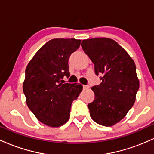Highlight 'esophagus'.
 Listing matches in <instances>:
<instances>
[{
    "label": "esophagus",
    "mask_w": 154,
    "mask_h": 154,
    "mask_svg": "<svg viewBox=\"0 0 154 154\" xmlns=\"http://www.w3.org/2000/svg\"><path fill=\"white\" fill-rule=\"evenodd\" d=\"M83 88H84V89H88V88H89V86H88V85H83Z\"/></svg>",
    "instance_id": "34e87169"
}]
</instances>
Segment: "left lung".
I'll use <instances>...</instances> for the list:
<instances>
[{"instance_id": "obj_1", "label": "left lung", "mask_w": 154, "mask_h": 154, "mask_svg": "<svg viewBox=\"0 0 154 154\" xmlns=\"http://www.w3.org/2000/svg\"><path fill=\"white\" fill-rule=\"evenodd\" d=\"M81 46L94 63L95 75H103L102 82L91 88L95 99L88 105L90 115L96 123L111 127L126 116L135 101L140 85L135 63L112 39H88Z\"/></svg>"}]
</instances>
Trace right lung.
<instances>
[{"label": "right lung", "mask_w": 154, "mask_h": 154, "mask_svg": "<svg viewBox=\"0 0 154 154\" xmlns=\"http://www.w3.org/2000/svg\"><path fill=\"white\" fill-rule=\"evenodd\" d=\"M81 40L56 38L49 40L35 54L25 70L23 92L28 108L39 121L57 128L68 121L70 109L82 91L81 84H63L70 76L68 61Z\"/></svg>", "instance_id": "right-lung-1"}]
</instances>
